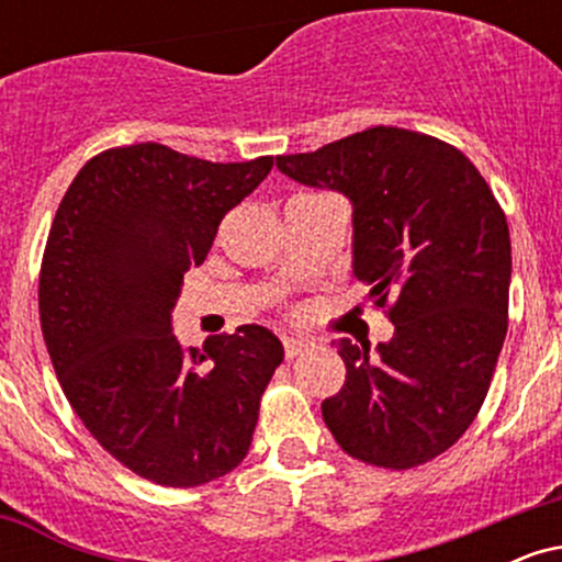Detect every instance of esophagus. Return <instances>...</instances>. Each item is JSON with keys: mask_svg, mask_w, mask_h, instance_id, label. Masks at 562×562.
Segmentation results:
<instances>
[{"mask_svg": "<svg viewBox=\"0 0 562 562\" xmlns=\"http://www.w3.org/2000/svg\"><path fill=\"white\" fill-rule=\"evenodd\" d=\"M314 344L312 340H303V338H285V357L288 359H295V357H301L303 351H308V348H312Z\"/></svg>", "mask_w": 562, "mask_h": 562, "instance_id": "34e87169", "label": "esophagus"}]
</instances>
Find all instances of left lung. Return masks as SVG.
Here are the masks:
<instances>
[{
    "label": "left lung",
    "instance_id": "1",
    "mask_svg": "<svg viewBox=\"0 0 562 562\" xmlns=\"http://www.w3.org/2000/svg\"><path fill=\"white\" fill-rule=\"evenodd\" d=\"M277 169L351 200L353 274L393 322L378 357L338 344L346 383L322 402L325 425L367 465L434 460L475 420L505 344V211L457 147L409 128H364Z\"/></svg>",
    "mask_w": 562,
    "mask_h": 562
}]
</instances>
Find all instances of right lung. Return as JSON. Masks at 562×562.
Returning a JSON list of instances; mask_svg holds the SVG:
<instances>
[{"label":"right lung","mask_w":562,"mask_h":562,"mask_svg":"<svg viewBox=\"0 0 562 562\" xmlns=\"http://www.w3.org/2000/svg\"><path fill=\"white\" fill-rule=\"evenodd\" d=\"M269 156L211 164L158 142L83 164L57 209L38 317L63 393L100 447L160 486H203L245 460L282 344L261 325L179 346L171 308Z\"/></svg>","instance_id":"1"}]
</instances>
